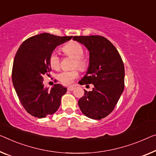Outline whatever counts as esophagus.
I'll return each instance as SVG.
<instances>
[{
    "mask_svg": "<svg viewBox=\"0 0 156 156\" xmlns=\"http://www.w3.org/2000/svg\"><path fill=\"white\" fill-rule=\"evenodd\" d=\"M74 89H75V88L73 87V86H69V87H68V90H70V91H72V90H73Z\"/></svg>",
    "mask_w": 156,
    "mask_h": 156,
    "instance_id": "obj_1",
    "label": "esophagus"
}]
</instances>
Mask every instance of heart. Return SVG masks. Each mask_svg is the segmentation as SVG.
I'll list each match as a JSON object with an SVG mask.
<instances>
[{"instance_id": "obj_1", "label": "heart", "mask_w": 156, "mask_h": 156, "mask_svg": "<svg viewBox=\"0 0 156 156\" xmlns=\"http://www.w3.org/2000/svg\"><path fill=\"white\" fill-rule=\"evenodd\" d=\"M63 51L67 56L75 58V61L74 66L79 68L81 70H85L88 67V61L83 56V47L80 42L76 41H71L67 43L63 47ZM49 64L54 70H58L61 67V58L56 52H52L49 56ZM79 76V71L74 70H64L58 75V80L62 83L66 85L70 84L75 79Z\"/></svg>"}]
</instances>
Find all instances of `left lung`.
<instances>
[{
    "label": "left lung",
    "instance_id": "8db88e82",
    "mask_svg": "<svg viewBox=\"0 0 156 156\" xmlns=\"http://www.w3.org/2000/svg\"><path fill=\"white\" fill-rule=\"evenodd\" d=\"M73 40L84 45L90 54L88 71L79 83L94 86L92 91L84 90V96L78 101L79 107L88 118L100 120L113 111L123 91V62L116 48L106 37L74 36Z\"/></svg>",
    "mask_w": 156,
    "mask_h": 156
}]
</instances>
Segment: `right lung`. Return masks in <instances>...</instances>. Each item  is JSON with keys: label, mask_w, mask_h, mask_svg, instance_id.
<instances>
[{"label": "right lung", "mask_w": 156, "mask_h": 156, "mask_svg": "<svg viewBox=\"0 0 156 156\" xmlns=\"http://www.w3.org/2000/svg\"><path fill=\"white\" fill-rule=\"evenodd\" d=\"M73 36H57L47 33L26 40L16 51L12 79L17 96L26 111L37 118L55 113L67 88L55 84L51 90L43 85V75L51 72L49 56L58 45Z\"/></svg>", "instance_id": "add662e5"}]
</instances>
